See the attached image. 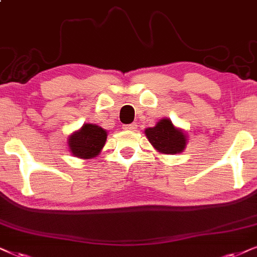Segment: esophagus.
<instances>
[{
    "label": "esophagus",
    "instance_id": "esophagus-1",
    "mask_svg": "<svg viewBox=\"0 0 257 257\" xmlns=\"http://www.w3.org/2000/svg\"><path fill=\"white\" fill-rule=\"evenodd\" d=\"M138 128V125H136V123H132V124H124L123 125V129H124V131H135V129Z\"/></svg>",
    "mask_w": 257,
    "mask_h": 257
}]
</instances>
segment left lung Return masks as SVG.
Listing matches in <instances>:
<instances>
[{
	"mask_svg": "<svg viewBox=\"0 0 257 257\" xmlns=\"http://www.w3.org/2000/svg\"><path fill=\"white\" fill-rule=\"evenodd\" d=\"M145 134L153 147L164 154H177L186 147V134L181 129L175 128L168 118H162L155 126L147 128Z\"/></svg>",
	"mask_w": 257,
	"mask_h": 257,
	"instance_id": "8db88e82",
	"label": "left lung"
}]
</instances>
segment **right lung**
I'll list each match as a JSON object with an SVG mask.
<instances>
[{"instance_id": "add662e5", "label": "right lung", "mask_w": 257, "mask_h": 257, "mask_svg": "<svg viewBox=\"0 0 257 257\" xmlns=\"http://www.w3.org/2000/svg\"><path fill=\"white\" fill-rule=\"evenodd\" d=\"M106 141V131L97 124L85 123L69 138V148L74 157L92 159L99 154Z\"/></svg>"}]
</instances>
